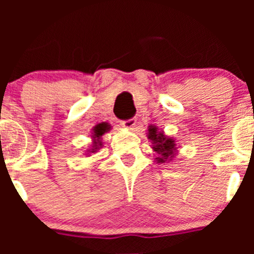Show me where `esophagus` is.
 I'll return each mask as SVG.
<instances>
[{"instance_id": "34e87169", "label": "esophagus", "mask_w": 254, "mask_h": 254, "mask_svg": "<svg viewBox=\"0 0 254 254\" xmlns=\"http://www.w3.org/2000/svg\"><path fill=\"white\" fill-rule=\"evenodd\" d=\"M122 125L124 127H127V129H132V127L136 125V119H135V118H131V119L124 120V122H122Z\"/></svg>"}]
</instances>
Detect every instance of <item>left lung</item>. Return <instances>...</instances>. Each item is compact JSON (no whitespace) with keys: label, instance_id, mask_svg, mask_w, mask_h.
<instances>
[{"label":"left lung","instance_id":"1","mask_svg":"<svg viewBox=\"0 0 254 254\" xmlns=\"http://www.w3.org/2000/svg\"><path fill=\"white\" fill-rule=\"evenodd\" d=\"M147 137L152 142V150L157 153L158 163L171 162L177 155V142L173 137L167 136L156 125H150L147 130Z\"/></svg>","mask_w":254,"mask_h":254}]
</instances>
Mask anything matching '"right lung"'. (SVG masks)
Masks as SVG:
<instances>
[{
	"instance_id": "right-lung-1",
	"label": "right lung",
	"mask_w": 254,
	"mask_h": 254,
	"mask_svg": "<svg viewBox=\"0 0 254 254\" xmlns=\"http://www.w3.org/2000/svg\"><path fill=\"white\" fill-rule=\"evenodd\" d=\"M109 129H111V127H109L108 124H106V123H104V124L96 125V127L92 129L93 131H92L91 137L92 140H93V142H92V148L87 150V155L97 152V151L102 147V136H103L107 131H109Z\"/></svg>"
}]
</instances>
